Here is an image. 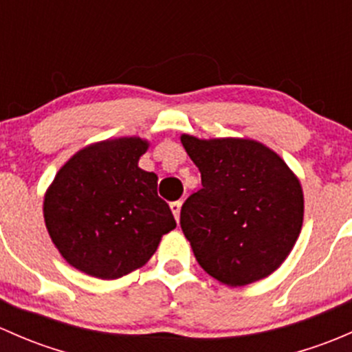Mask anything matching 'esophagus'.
<instances>
[{
	"mask_svg": "<svg viewBox=\"0 0 352 352\" xmlns=\"http://www.w3.org/2000/svg\"><path fill=\"white\" fill-rule=\"evenodd\" d=\"M180 208H182V202L180 201L170 202V209H172V212H173V216H175L177 221H179V218H180Z\"/></svg>",
	"mask_w": 352,
	"mask_h": 352,
	"instance_id": "1",
	"label": "esophagus"
}]
</instances>
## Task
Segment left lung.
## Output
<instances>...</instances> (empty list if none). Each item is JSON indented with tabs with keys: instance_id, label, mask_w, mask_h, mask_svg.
<instances>
[{
	"instance_id": "left-lung-1",
	"label": "left lung",
	"mask_w": 352,
	"mask_h": 352,
	"mask_svg": "<svg viewBox=\"0 0 352 352\" xmlns=\"http://www.w3.org/2000/svg\"><path fill=\"white\" fill-rule=\"evenodd\" d=\"M201 172L180 226L196 261L226 286L267 278L293 250L303 225V189L285 160L243 138L180 136Z\"/></svg>"
}]
</instances>
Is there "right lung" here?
<instances>
[{"label": "right lung", "instance_id": "right-lung-1", "mask_svg": "<svg viewBox=\"0 0 352 352\" xmlns=\"http://www.w3.org/2000/svg\"><path fill=\"white\" fill-rule=\"evenodd\" d=\"M146 140L116 138L85 146L56 173L44 196V221L69 265L98 279L143 267L177 226L158 197V177L140 168Z\"/></svg>", "mask_w": 352, "mask_h": 352}]
</instances>
